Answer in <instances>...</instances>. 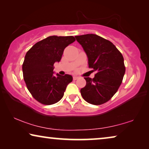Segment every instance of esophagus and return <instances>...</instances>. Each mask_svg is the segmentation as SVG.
Segmentation results:
<instances>
[{
	"label": "esophagus",
	"instance_id": "34e87169",
	"mask_svg": "<svg viewBox=\"0 0 149 149\" xmlns=\"http://www.w3.org/2000/svg\"><path fill=\"white\" fill-rule=\"evenodd\" d=\"M79 79V77H77V76H74L73 77V80H77V79Z\"/></svg>",
	"mask_w": 149,
	"mask_h": 149
}]
</instances>
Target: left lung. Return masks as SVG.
I'll return each instance as SVG.
<instances>
[{
	"label": "left lung",
	"mask_w": 149,
	"mask_h": 149,
	"mask_svg": "<svg viewBox=\"0 0 149 149\" xmlns=\"http://www.w3.org/2000/svg\"><path fill=\"white\" fill-rule=\"evenodd\" d=\"M88 58L89 67L95 71L94 78L85 77L86 85L81 89L83 98L100 105L115 94L121 85L125 67L121 52L111 41L93 34L75 36Z\"/></svg>",
	"instance_id": "8db88e82"
}]
</instances>
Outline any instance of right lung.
Returning <instances> with one entry per match:
<instances>
[{
	"instance_id": "right-lung-1",
	"label": "right lung",
	"mask_w": 149,
	"mask_h": 149,
	"mask_svg": "<svg viewBox=\"0 0 149 149\" xmlns=\"http://www.w3.org/2000/svg\"><path fill=\"white\" fill-rule=\"evenodd\" d=\"M75 40L74 36H51L36 42L26 53L22 65L28 91L42 104L50 105L62 98L72 77L54 74V64L62 58L64 49Z\"/></svg>"
}]
</instances>
